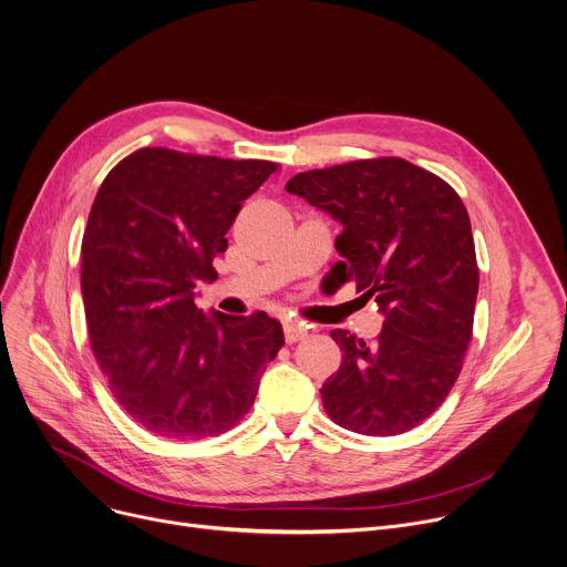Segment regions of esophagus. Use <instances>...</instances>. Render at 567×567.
<instances>
[{"label":"esophagus","instance_id":"obj_1","mask_svg":"<svg viewBox=\"0 0 567 567\" xmlns=\"http://www.w3.org/2000/svg\"><path fill=\"white\" fill-rule=\"evenodd\" d=\"M282 331H285V340L291 344V342H298V340H302L305 336H307V329L305 327H300L298 322H293V320H287L285 324H282Z\"/></svg>","mask_w":567,"mask_h":567}]
</instances>
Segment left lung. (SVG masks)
Here are the masks:
<instances>
[{
  "mask_svg": "<svg viewBox=\"0 0 567 567\" xmlns=\"http://www.w3.org/2000/svg\"><path fill=\"white\" fill-rule=\"evenodd\" d=\"M285 188L340 223L331 276L353 278L385 316L371 344L331 331L342 362L320 390L329 419L364 436L421 425L454 388L472 338L478 267L463 200L401 157L298 173Z\"/></svg>",
  "mask_w": 567,
  "mask_h": 567,
  "instance_id": "obj_1",
  "label": "left lung"
}]
</instances>
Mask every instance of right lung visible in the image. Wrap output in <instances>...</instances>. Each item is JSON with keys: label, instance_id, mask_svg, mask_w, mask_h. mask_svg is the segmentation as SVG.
I'll list each match as a JSON object with an SVG mask.
<instances>
[{"label": "right lung", "instance_id": "1", "mask_svg": "<svg viewBox=\"0 0 567 567\" xmlns=\"http://www.w3.org/2000/svg\"><path fill=\"white\" fill-rule=\"evenodd\" d=\"M274 171L265 159L140 148L100 186L82 240L89 338L115 401L155 436L203 441L238 425L285 344L265 311L196 307L243 203Z\"/></svg>", "mask_w": 567, "mask_h": 567}]
</instances>
